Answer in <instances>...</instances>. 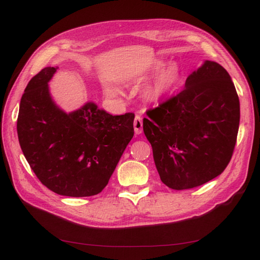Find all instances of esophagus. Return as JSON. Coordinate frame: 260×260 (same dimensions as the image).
<instances>
[{
    "label": "esophagus",
    "instance_id": "esophagus-1",
    "mask_svg": "<svg viewBox=\"0 0 260 260\" xmlns=\"http://www.w3.org/2000/svg\"><path fill=\"white\" fill-rule=\"evenodd\" d=\"M134 129H135V133H136L137 135L142 134V132H143V121H142L141 116H139V115L135 116V119H134Z\"/></svg>",
    "mask_w": 260,
    "mask_h": 260
}]
</instances>
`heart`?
<instances>
[{
	"label": "heart",
	"mask_w": 260,
	"mask_h": 260,
	"mask_svg": "<svg viewBox=\"0 0 260 260\" xmlns=\"http://www.w3.org/2000/svg\"><path fill=\"white\" fill-rule=\"evenodd\" d=\"M163 63L157 61L154 66V69L157 70ZM181 79V69L176 63L171 62L157 74L156 78L154 79L151 85H148L144 90V98L150 103H157L162 101L164 97H167L169 93L174 90L176 85L179 84ZM105 92L110 97H118L121 95L120 88L113 84L107 82L105 84Z\"/></svg>",
	"instance_id": "heart-1"
}]
</instances>
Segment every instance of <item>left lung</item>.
<instances>
[{
  "label": "left lung",
  "mask_w": 260,
  "mask_h": 260,
  "mask_svg": "<svg viewBox=\"0 0 260 260\" xmlns=\"http://www.w3.org/2000/svg\"><path fill=\"white\" fill-rule=\"evenodd\" d=\"M146 115L143 129L165 185L192 189L227 168L239 129L240 104L222 66L206 60L187 77L183 90Z\"/></svg>",
  "instance_id": "obj_1"
}]
</instances>
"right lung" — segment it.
<instances>
[{
  "mask_svg": "<svg viewBox=\"0 0 260 260\" xmlns=\"http://www.w3.org/2000/svg\"><path fill=\"white\" fill-rule=\"evenodd\" d=\"M58 67L43 68L20 102L18 137L38 179L66 197L102 192L134 135V114L110 115L92 102L66 113L54 103L49 81Z\"/></svg>",
  "mask_w": 260,
  "mask_h": 260,
  "instance_id": "right-lung-1",
  "label": "right lung"
}]
</instances>
